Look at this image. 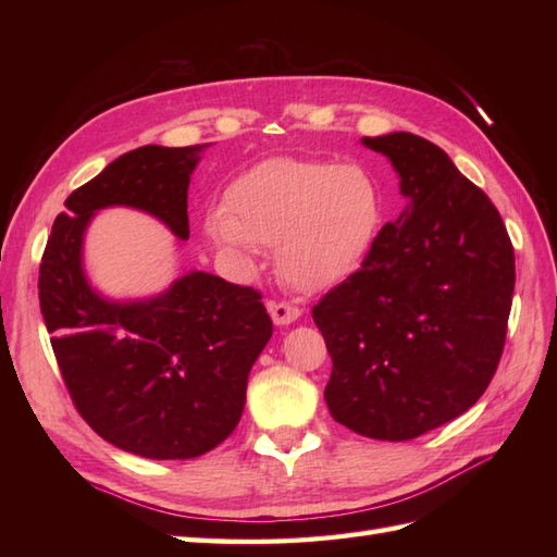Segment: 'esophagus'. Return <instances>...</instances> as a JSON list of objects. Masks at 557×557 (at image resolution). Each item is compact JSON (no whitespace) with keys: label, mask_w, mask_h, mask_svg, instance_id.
<instances>
[{"label":"esophagus","mask_w":557,"mask_h":557,"mask_svg":"<svg viewBox=\"0 0 557 557\" xmlns=\"http://www.w3.org/2000/svg\"><path fill=\"white\" fill-rule=\"evenodd\" d=\"M268 311H270L272 323H275V325H289V323H294L301 315V311L297 309V306L282 304V301H270L268 304Z\"/></svg>","instance_id":"1"}]
</instances>
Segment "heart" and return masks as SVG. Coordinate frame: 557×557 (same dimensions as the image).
<instances>
[{"label":"heart","instance_id":"heart-1","mask_svg":"<svg viewBox=\"0 0 557 557\" xmlns=\"http://www.w3.org/2000/svg\"><path fill=\"white\" fill-rule=\"evenodd\" d=\"M385 222V196L361 164L272 158L227 188L206 234L232 251L277 246L280 277L299 292L337 287L361 268Z\"/></svg>","mask_w":557,"mask_h":557}]
</instances>
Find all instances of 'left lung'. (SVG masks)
Here are the masks:
<instances>
[{"instance_id":"left-lung-1","label":"left lung","mask_w":557,"mask_h":557,"mask_svg":"<svg viewBox=\"0 0 557 557\" xmlns=\"http://www.w3.org/2000/svg\"><path fill=\"white\" fill-rule=\"evenodd\" d=\"M361 144L393 162L409 206L313 306V321L333 359V419L399 443L486 393L505 347L515 251L500 212L445 150L407 132Z\"/></svg>"}]
</instances>
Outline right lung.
Instances as JSON below:
<instances>
[{"mask_svg": "<svg viewBox=\"0 0 557 557\" xmlns=\"http://www.w3.org/2000/svg\"><path fill=\"white\" fill-rule=\"evenodd\" d=\"M206 148L144 146L110 162L66 198L40 263V311L78 413L148 459L200 457L230 437L272 321L256 289L203 270L150 299L102 297L83 270V236L98 210L124 206L188 239V182Z\"/></svg>", "mask_w": 557, "mask_h": 557, "instance_id": "1", "label": "right lung"}]
</instances>
